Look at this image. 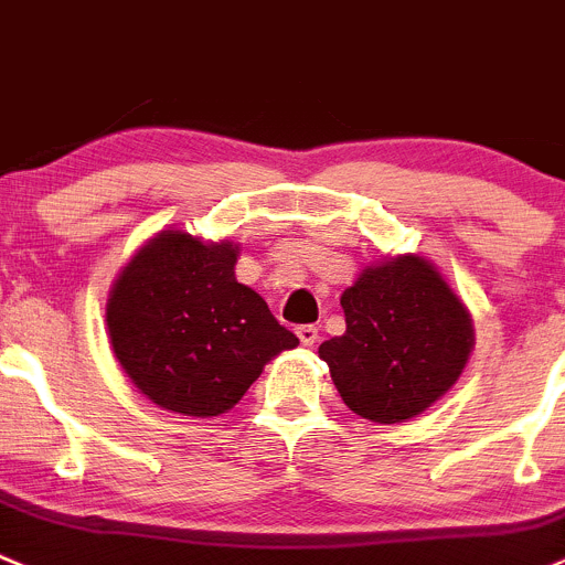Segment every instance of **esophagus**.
I'll return each mask as SVG.
<instances>
[{
  "label": "esophagus",
  "instance_id": "esophagus-1",
  "mask_svg": "<svg viewBox=\"0 0 565 565\" xmlns=\"http://www.w3.org/2000/svg\"><path fill=\"white\" fill-rule=\"evenodd\" d=\"M296 337H299L301 345L312 348L318 342V329L312 323H305V326H299V329H296Z\"/></svg>",
  "mask_w": 565,
  "mask_h": 565
}]
</instances>
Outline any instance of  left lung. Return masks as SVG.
I'll return each mask as SVG.
<instances>
[{
  "instance_id": "1",
  "label": "left lung",
  "mask_w": 565,
  "mask_h": 565,
  "mask_svg": "<svg viewBox=\"0 0 565 565\" xmlns=\"http://www.w3.org/2000/svg\"><path fill=\"white\" fill-rule=\"evenodd\" d=\"M345 334L318 348L342 403L362 418L399 424L438 403L473 353V318L422 255L364 266L340 296Z\"/></svg>"
}]
</instances>
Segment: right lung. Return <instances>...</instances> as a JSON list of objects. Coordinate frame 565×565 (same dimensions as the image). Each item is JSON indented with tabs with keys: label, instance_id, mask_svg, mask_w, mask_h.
<instances>
[{
	"label": "right lung",
	"instance_id": "right-lung-1",
	"mask_svg": "<svg viewBox=\"0 0 565 565\" xmlns=\"http://www.w3.org/2000/svg\"><path fill=\"white\" fill-rule=\"evenodd\" d=\"M239 244L168 228L116 275L106 331L116 362L157 408L228 413L266 364L299 345L269 305L236 280Z\"/></svg>",
	"mask_w": 565,
	"mask_h": 565
}]
</instances>
